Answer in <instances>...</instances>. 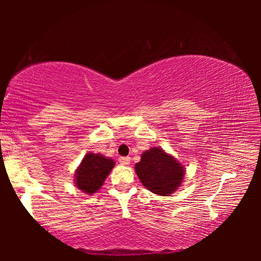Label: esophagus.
Masks as SVG:
<instances>
[{
	"label": "esophagus",
	"instance_id": "esophagus-1",
	"mask_svg": "<svg viewBox=\"0 0 261 261\" xmlns=\"http://www.w3.org/2000/svg\"><path fill=\"white\" fill-rule=\"evenodd\" d=\"M118 161H120V163L123 166L130 165V158L129 156H122V158L118 159Z\"/></svg>",
	"mask_w": 261,
	"mask_h": 261
}]
</instances>
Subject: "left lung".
<instances>
[{"label": "left lung", "mask_w": 261, "mask_h": 261, "mask_svg": "<svg viewBox=\"0 0 261 261\" xmlns=\"http://www.w3.org/2000/svg\"><path fill=\"white\" fill-rule=\"evenodd\" d=\"M135 169L144 187L158 196L175 192L185 175L183 165L160 147H152L141 154Z\"/></svg>", "instance_id": "left-lung-1"}]
</instances>
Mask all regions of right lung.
I'll return each instance as SVG.
<instances>
[{
  "instance_id": "add662e5",
  "label": "right lung",
  "mask_w": 261,
  "mask_h": 261,
  "mask_svg": "<svg viewBox=\"0 0 261 261\" xmlns=\"http://www.w3.org/2000/svg\"><path fill=\"white\" fill-rule=\"evenodd\" d=\"M114 166L113 159L99 153H87L74 173V184L84 193H95L102 187Z\"/></svg>"
}]
</instances>
